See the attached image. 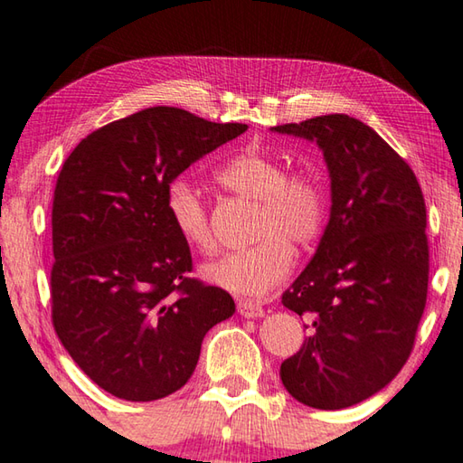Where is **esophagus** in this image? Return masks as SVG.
I'll use <instances>...</instances> for the list:
<instances>
[{"label": "esophagus", "instance_id": "34e87169", "mask_svg": "<svg viewBox=\"0 0 463 463\" xmlns=\"http://www.w3.org/2000/svg\"><path fill=\"white\" fill-rule=\"evenodd\" d=\"M237 307H239V314L245 317H263V314H265L263 307L250 299H239Z\"/></svg>", "mask_w": 463, "mask_h": 463}]
</instances>
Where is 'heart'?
Returning a JSON list of instances; mask_svg holds the SVG:
<instances>
[{"label":"heart","mask_w":463,"mask_h":463,"mask_svg":"<svg viewBox=\"0 0 463 463\" xmlns=\"http://www.w3.org/2000/svg\"><path fill=\"white\" fill-rule=\"evenodd\" d=\"M216 182L234 196L257 203L253 245L224 253L203 267L210 283L247 298H263L289 275L293 250H306L322 237L327 196L312 170H289L281 157L263 149H242L214 172ZM165 208L175 232L188 247L214 249L210 213L188 180L175 178L165 192Z\"/></svg>","instance_id":"heart-1"}]
</instances>
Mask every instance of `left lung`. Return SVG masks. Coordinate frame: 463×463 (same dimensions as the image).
Masks as SVG:
<instances>
[{"mask_svg": "<svg viewBox=\"0 0 463 463\" xmlns=\"http://www.w3.org/2000/svg\"><path fill=\"white\" fill-rule=\"evenodd\" d=\"M273 131L316 141L332 184L330 222L281 298L309 335L279 374L304 405L346 409L384 389L413 350L430 281L423 192L405 159L354 117Z\"/></svg>", "mask_w": 463, "mask_h": 463, "instance_id": "8db88e82", "label": "left lung"}]
</instances>
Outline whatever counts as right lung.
<instances>
[{"label":"right lung","mask_w":463,"mask_h":463,"mask_svg":"<svg viewBox=\"0 0 463 463\" xmlns=\"http://www.w3.org/2000/svg\"><path fill=\"white\" fill-rule=\"evenodd\" d=\"M247 131L151 107L92 131L66 157L52 203V324L92 383L156 401L188 383L234 301L194 279L165 208L170 182Z\"/></svg>","instance_id":"1"}]
</instances>
